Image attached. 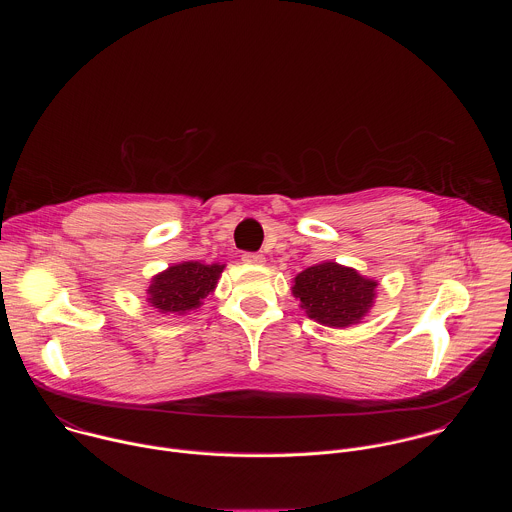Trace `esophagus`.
<instances>
[{"mask_svg": "<svg viewBox=\"0 0 512 512\" xmlns=\"http://www.w3.org/2000/svg\"><path fill=\"white\" fill-rule=\"evenodd\" d=\"M243 261L249 263V265H263L265 257L259 255V253H243Z\"/></svg>", "mask_w": 512, "mask_h": 512, "instance_id": "1", "label": "esophagus"}]
</instances>
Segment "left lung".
<instances>
[{
	"mask_svg": "<svg viewBox=\"0 0 512 512\" xmlns=\"http://www.w3.org/2000/svg\"><path fill=\"white\" fill-rule=\"evenodd\" d=\"M377 285L375 279L362 277L352 267L326 261L298 273L291 294L312 320L332 328H348L369 314Z\"/></svg>",
	"mask_w": 512,
	"mask_h": 512,
	"instance_id": "left-lung-1",
	"label": "left lung"
}]
</instances>
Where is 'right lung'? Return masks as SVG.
Here are the masks:
<instances>
[{
  "mask_svg": "<svg viewBox=\"0 0 512 512\" xmlns=\"http://www.w3.org/2000/svg\"><path fill=\"white\" fill-rule=\"evenodd\" d=\"M225 265H204L200 261H184L158 273L148 287V302L162 314L184 316L202 306L212 294Z\"/></svg>",
  "mask_w": 512,
  "mask_h": 512,
  "instance_id": "1",
  "label": "right lung"
}]
</instances>
